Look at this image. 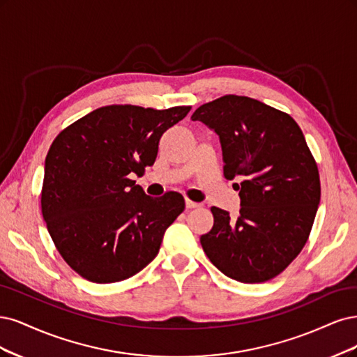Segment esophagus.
I'll return each mask as SVG.
<instances>
[{"label": "esophagus", "instance_id": "1", "mask_svg": "<svg viewBox=\"0 0 357 357\" xmlns=\"http://www.w3.org/2000/svg\"><path fill=\"white\" fill-rule=\"evenodd\" d=\"M185 206H187V209H192V208H199L200 203L192 202V200H190V199H185Z\"/></svg>", "mask_w": 357, "mask_h": 357}]
</instances>
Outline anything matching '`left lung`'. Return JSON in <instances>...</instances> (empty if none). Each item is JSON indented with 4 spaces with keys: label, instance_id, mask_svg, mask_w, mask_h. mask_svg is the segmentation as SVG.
Listing matches in <instances>:
<instances>
[{
    "label": "left lung",
    "instance_id": "obj_1",
    "mask_svg": "<svg viewBox=\"0 0 357 357\" xmlns=\"http://www.w3.org/2000/svg\"><path fill=\"white\" fill-rule=\"evenodd\" d=\"M220 136L227 179L238 183L240 215L211 209L213 227L200 237L204 254L228 278L267 282L304 248L320 203V179L300 126L287 114L228 95L194 111Z\"/></svg>",
    "mask_w": 357,
    "mask_h": 357
}]
</instances>
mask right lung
Wrapping results in <instances>:
<instances>
[{
	"mask_svg": "<svg viewBox=\"0 0 357 357\" xmlns=\"http://www.w3.org/2000/svg\"><path fill=\"white\" fill-rule=\"evenodd\" d=\"M190 109L102 107L53 141L44 163L43 218L82 278L121 282L157 257L185 202L179 192L149 197L130 176L154 165L160 137Z\"/></svg>",
	"mask_w": 357,
	"mask_h": 357,
	"instance_id": "obj_1",
	"label": "right lung"
}]
</instances>
